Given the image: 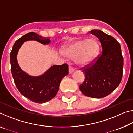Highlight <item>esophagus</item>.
Wrapping results in <instances>:
<instances>
[{"label": "esophagus", "instance_id": "1", "mask_svg": "<svg viewBox=\"0 0 133 133\" xmlns=\"http://www.w3.org/2000/svg\"><path fill=\"white\" fill-rule=\"evenodd\" d=\"M75 71V69H74L73 67H69V73L70 74H71V73H73V72Z\"/></svg>", "mask_w": 133, "mask_h": 133}]
</instances>
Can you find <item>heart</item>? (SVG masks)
<instances>
[{"label":"heart","mask_w":133,"mask_h":133,"mask_svg":"<svg viewBox=\"0 0 133 133\" xmlns=\"http://www.w3.org/2000/svg\"><path fill=\"white\" fill-rule=\"evenodd\" d=\"M100 46L94 39H78L63 49V53L69 58H76L78 66L85 67L91 64L97 58Z\"/></svg>","instance_id":"1"}]
</instances>
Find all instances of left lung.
Returning <instances> with one entry per match:
<instances>
[{
  "mask_svg": "<svg viewBox=\"0 0 133 133\" xmlns=\"http://www.w3.org/2000/svg\"><path fill=\"white\" fill-rule=\"evenodd\" d=\"M102 48V54L93 63L83 68L85 80L80 85L84 95L104 97L118 86L123 76V57L120 44L113 37L100 30H92Z\"/></svg>",
  "mask_w": 133,
  "mask_h": 133,
  "instance_id": "1",
  "label": "left lung"
}]
</instances>
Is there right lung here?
I'll return each instance as SVG.
<instances>
[{"label":"right lung","mask_w":133,"mask_h":133,"mask_svg":"<svg viewBox=\"0 0 133 133\" xmlns=\"http://www.w3.org/2000/svg\"><path fill=\"white\" fill-rule=\"evenodd\" d=\"M35 40L44 45L50 40L34 32H30L16 41L10 55L11 71L18 90L22 95L33 102L44 103L55 97L58 91L62 78L69 73L68 66L53 65L43 75L33 76L22 70L18 64L17 55L24 42Z\"/></svg>","instance_id":"right-lung-1"}]
</instances>
